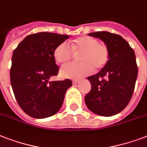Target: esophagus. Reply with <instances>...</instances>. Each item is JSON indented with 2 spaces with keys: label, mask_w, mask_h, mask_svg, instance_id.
Segmentation results:
<instances>
[{
  "label": "esophagus",
  "mask_w": 147,
  "mask_h": 147,
  "mask_svg": "<svg viewBox=\"0 0 147 147\" xmlns=\"http://www.w3.org/2000/svg\"><path fill=\"white\" fill-rule=\"evenodd\" d=\"M78 82H79V80H78V79H73V80H72L73 85H76V84H77Z\"/></svg>",
  "instance_id": "1"
}]
</instances>
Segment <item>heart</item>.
<instances>
[{
    "instance_id": "obj_1",
    "label": "heart",
    "mask_w": 147,
    "mask_h": 147,
    "mask_svg": "<svg viewBox=\"0 0 147 147\" xmlns=\"http://www.w3.org/2000/svg\"><path fill=\"white\" fill-rule=\"evenodd\" d=\"M79 55L80 62H71L64 65L60 69L63 78H80L89 75L94 68L100 70L107 64L110 57L109 49L106 44L99 42L96 38L85 36L76 40L71 46L62 42L54 50L53 55L59 63L66 62Z\"/></svg>"
}]
</instances>
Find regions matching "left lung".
Listing matches in <instances>:
<instances>
[{"mask_svg": "<svg viewBox=\"0 0 147 147\" xmlns=\"http://www.w3.org/2000/svg\"><path fill=\"white\" fill-rule=\"evenodd\" d=\"M100 39L109 49L107 64L98 74L88 77L92 89L85 97L88 108L100 116L118 114L130 102L137 78L134 49L120 35L107 31L91 33Z\"/></svg>", "mask_w": 147, "mask_h": 147, "instance_id": "1", "label": "left lung"}]
</instances>
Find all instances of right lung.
<instances>
[{
  "label": "right lung",
  "mask_w": 147,
  "mask_h": 147,
  "mask_svg": "<svg viewBox=\"0 0 147 147\" xmlns=\"http://www.w3.org/2000/svg\"><path fill=\"white\" fill-rule=\"evenodd\" d=\"M69 36L41 32L27 36L13 50L10 83L18 105L34 118H46L62 107L70 79L49 82L57 76L59 66L53 55L57 46Z\"/></svg>",
  "instance_id": "add662e5"
}]
</instances>
